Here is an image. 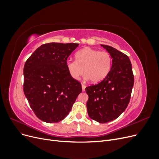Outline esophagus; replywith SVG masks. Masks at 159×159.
<instances>
[{"label":"esophagus","mask_w":159,"mask_h":159,"mask_svg":"<svg viewBox=\"0 0 159 159\" xmlns=\"http://www.w3.org/2000/svg\"><path fill=\"white\" fill-rule=\"evenodd\" d=\"M81 88H82V91H85V88H86V86L84 85V84H81Z\"/></svg>","instance_id":"obj_1"}]
</instances>
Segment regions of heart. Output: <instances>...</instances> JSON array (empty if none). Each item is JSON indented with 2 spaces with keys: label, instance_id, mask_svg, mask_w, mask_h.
<instances>
[{
  "label": "heart",
  "instance_id": "heart-1",
  "mask_svg": "<svg viewBox=\"0 0 159 159\" xmlns=\"http://www.w3.org/2000/svg\"><path fill=\"white\" fill-rule=\"evenodd\" d=\"M112 65V58L107 52L85 48L75 54V60H68L66 67L71 77L79 80L84 74L92 83L100 82L106 78Z\"/></svg>",
  "mask_w": 159,
  "mask_h": 159
}]
</instances>
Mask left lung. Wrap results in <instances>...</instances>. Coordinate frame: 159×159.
Masks as SVG:
<instances>
[{"mask_svg": "<svg viewBox=\"0 0 159 159\" xmlns=\"http://www.w3.org/2000/svg\"><path fill=\"white\" fill-rule=\"evenodd\" d=\"M112 58L110 71L102 81L85 88L87 109L91 119L105 123L117 119L129 103L134 84L129 57L114 48L101 44Z\"/></svg>", "mask_w": 159, "mask_h": 159, "instance_id": "8db88e82", "label": "left lung"}]
</instances>
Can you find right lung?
<instances>
[{
	"mask_svg": "<svg viewBox=\"0 0 159 159\" xmlns=\"http://www.w3.org/2000/svg\"><path fill=\"white\" fill-rule=\"evenodd\" d=\"M78 45L43 44L25 64L24 93L37 117L46 123L62 121L82 91L81 85L71 78L66 67L67 59Z\"/></svg>",
	"mask_w": 159,
	"mask_h": 159,
	"instance_id": "right-lung-1",
	"label": "right lung"
}]
</instances>
